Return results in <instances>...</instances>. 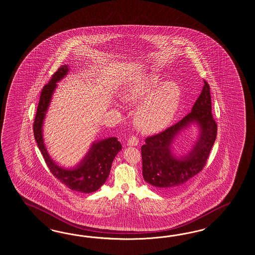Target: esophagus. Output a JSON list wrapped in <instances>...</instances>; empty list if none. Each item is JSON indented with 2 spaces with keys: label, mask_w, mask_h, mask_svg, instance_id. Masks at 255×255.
I'll use <instances>...</instances> for the list:
<instances>
[{
  "label": "esophagus",
  "mask_w": 255,
  "mask_h": 255,
  "mask_svg": "<svg viewBox=\"0 0 255 255\" xmlns=\"http://www.w3.org/2000/svg\"><path fill=\"white\" fill-rule=\"evenodd\" d=\"M137 144H138V138L137 137H135V136H132L128 140V146H137Z\"/></svg>",
  "instance_id": "esophagus-1"
}]
</instances>
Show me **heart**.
<instances>
[{
  "mask_svg": "<svg viewBox=\"0 0 255 255\" xmlns=\"http://www.w3.org/2000/svg\"><path fill=\"white\" fill-rule=\"evenodd\" d=\"M121 100L137 105L133 122L143 133L152 134L166 128L178 111L182 91L174 80H164L157 74L132 79L120 92Z\"/></svg>",
  "mask_w": 255,
  "mask_h": 255,
  "instance_id": "obj_1",
  "label": "heart"
}]
</instances>
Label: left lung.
<instances>
[{
  "label": "left lung",
  "mask_w": 255,
  "mask_h": 255,
  "mask_svg": "<svg viewBox=\"0 0 255 255\" xmlns=\"http://www.w3.org/2000/svg\"><path fill=\"white\" fill-rule=\"evenodd\" d=\"M191 124L197 126L198 137L189 152L177 157L172 144ZM217 126L212 115L210 86L205 80L191 112L167 129L147 137L141 146L144 180L153 189L173 191L180 189L203 170L215 143Z\"/></svg>",
  "instance_id": "obj_1"
}]
</instances>
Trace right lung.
<instances>
[{"instance_id":"obj_1","label":"right lung","mask_w":255,"mask_h":255,"mask_svg":"<svg viewBox=\"0 0 255 255\" xmlns=\"http://www.w3.org/2000/svg\"><path fill=\"white\" fill-rule=\"evenodd\" d=\"M68 72V65L61 66L52 75L49 84L43 87L33 125L34 137L49 169L60 182L65 184L67 188L72 190L81 193H92L98 190L105 184L110 174L113 161L122 149V145L116 137L93 141L82 160L69 168L59 165L50 156L43 137L44 119L51 105L52 95L58 86L56 83L66 77Z\"/></svg>"}]
</instances>
